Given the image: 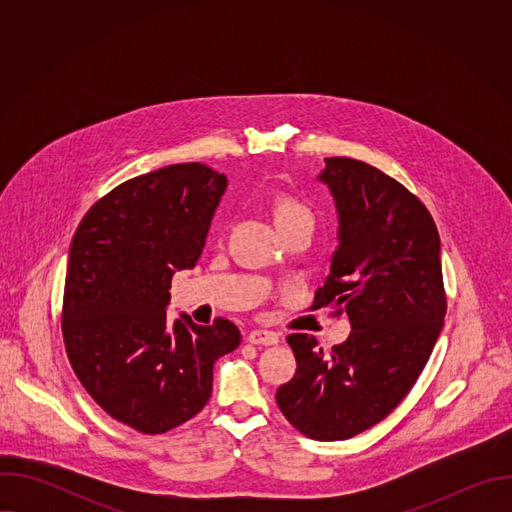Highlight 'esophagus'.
Wrapping results in <instances>:
<instances>
[{
  "label": "esophagus",
  "instance_id": "34e87169",
  "mask_svg": "<svg viewBox=\"0 0 512 512\" xmlns=\"http://www.w3.org/2000/svg\"><path fill=\"white\" fill-rule=\"evenodd\" d=\"M247 342H251L255 346H273L279 342V336L269 330H251L247 336Z\"/></svg>",
  "mask_w": 512,
  "mask_h": 512
}]
</instances>
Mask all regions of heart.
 <instances>
[{
	"mask_svg": "<svg viewBox=\"0 0 512 512\" xmlns=\"http://www.w3.org/2000/svg\"><path fill=\"white\" fill-rule=\"evenodd\" d=\"M275 221H277V227H287V225H296V223H308V225H314V214L312 210L298 198H281L277 202V208H275Z\"/></svg>",
	"mask_w": 512,
	"mask_h": 512,
	"instance_id": "1",
	"label": "heart"
}]
</instances>
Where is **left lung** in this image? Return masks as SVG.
<instances>
[{
    "label": "left lung",
    "instance_id": "left-lung-1",
    "mask_svg": "<svg viewBox=\"0 0 512 512\" xmlns=\"http://www.w3.org/2000/svg\"><path fill=\"white\" fill-rule=\"evenodd\" d=\"M318 176L336 202L338 249L312 310L346 312L352 332L330 354L289 334L298 371L277 389L285 419L320 442L348 440L411 391L442 332L440 235L403 184L364 162L326 158Z\"/></svg>",
    "mask_w": 512,
    "mask_h": 512
}]
</instances>
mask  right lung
<instances>
[{
	"instance_id": "1",
	"label": "right lung",
	"mask_w": 512,
	"mask_h": 512,
	"mask_svg": "<svg viewBox=\"0 0 512 512\" xmlns=\"http://www.w3.org/2000/svg\"><path fill=\"white\" fill-rule=\"evenodd\" d=\"M227 176L190 162L131 178L97 200L72 237L62 336L70 367L113 419L166 433L208 403L212 367L241 342L216 318L166 320L172 275L202 253Z\"/></svg>"
}]
</instances>
